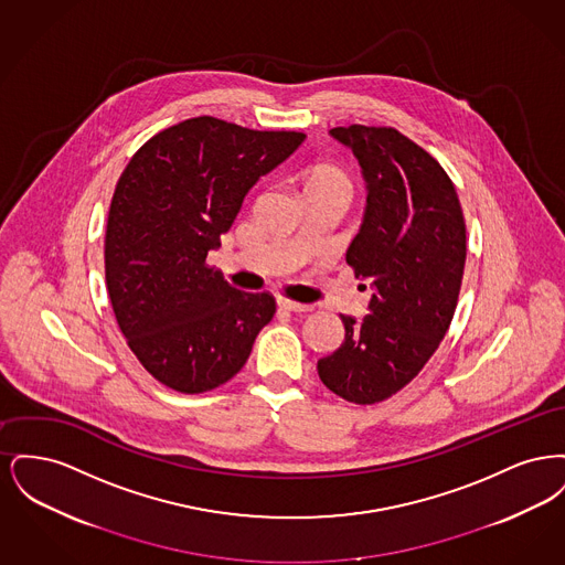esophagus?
Wrapping results in <instances>:
<instances>
[{"label":"esophagus","instance_id":"34e87169","mask_svg":"<svg viewBox=\"0 0 565 565\" xmlns=\"http://www.w3.org/2000/svg\"><path fill=\"white\" fill-rule=\"evenodd\" d=\"M277 305L286 311H295V313H307L313 309V305H307V302H296V300H288V298H279Z\"/></svg>","mask_w":565,"mask_h":565}]
</instances>
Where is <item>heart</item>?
I'll return each mask as SVG.
<instances>
[{
  "label": "heart",
  "instance_id": "1",
  "mask_svg": "<svg viewBox=\"0 0 565 565\" xmlns=\"http://www.w3.org/2000/svg\"><path fill=\"white\" fill-rule=\"evenodd\" d=\"M302 186H305V194H311V192H341L348 199L351 194L350 178L332 164L309 167L302 173Z\"/></svg>",
  "mask_w": 565,
  "mask_h": 565
}]
</instances>
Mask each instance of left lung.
Instances as JSON below:
<instances>
[{"instance_id": "8db88e82", "label": "left lung", "mask_w": 565, "mask_h": 565, "mask_svg": "<svg viewBox=\"0 0 565 565\" xmlns=\"http://www.w3.org/2000/svg\"><path fill=\"white\" fill-rule=\"evenodd\" d=\"M366 180V210L345 260L369 281V313L341 316V348L318 360L337 396L375 404L426 366L456 313L466 224L456 186L436 159L392 127H337ZM366 290V286H362Z\"/></svg>"}]
</instances>
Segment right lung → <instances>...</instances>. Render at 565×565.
Instances as JSON below:
<instances>
[{
    "label": "right lung",
    "instance_id": "right-lung-1",
    "mask_svg": "<svg viewBox=\"0 0 565 565\" xmlns=\"http://www.w3.org/2000/svg\"><path fill=\"white\" fill-rule=\"evenodd\" d=\"M305 141L212 116L148 139L109 205L106 281L129 348L162 385L201 394L237 375L275 298L242 292L205 265L247 192Z\"/></svg>",
    "mask_w": 565,
    "mask_h": 565
}]
</instances>
